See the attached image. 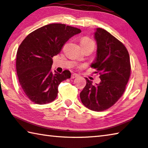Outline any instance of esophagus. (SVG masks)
I'll return each instance as SVG.
<instances>
[{"mask_svg": "<svg viewBox=\"0 0 148 148\" xmlns=\"http://www.w3.org/2000/svg\"><path fill=\"white\" fill-rule=\"evenodd\" d=\"M78 76H79L78 74H77L76 73H73V74H72V75H71V77H72V78H75V77H78Z\"/></svg>", "mask_w": 148, "mask_h": 148, "instance_id": "esophagus-1", "label": "esophagus"}]
</instances>
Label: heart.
I'll use <instances>...</instances> for the list:
<instances>
[{"label":"heart","mask_w":148,"mask_h":148,"mask_svg":"<svg viewBox=\"0 0 148 148\" xmlns=\"http://www.w3.org/2000/svg\"><path fill=\"white\" fill-rule=\"evenodd\" d=\"M80 44L81 45H84V44H93L95 45L94 42L91 39L89 38H87V37H85L81 40V42H80Z\"/></svg>","instance_id":"b5f03b06"}]
</instances>
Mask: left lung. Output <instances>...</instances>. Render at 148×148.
I'll list each match as a JSON object with an SVG mask.
<instances>
[{"instance_id": "1", "label": "left lung", "mask_w": 148, "mask_h": 148, "mask_svg": "<svg viewBox=\"0 0 148 148\" xmlns=\"http://www.w3.org/2000/svg\"><path fill=\"white\" fill-rule=\"evenodd\" d=\"M94 36L97 57L91 66L97 69L101 82L94 85L86 77V86L79 96L87 108L102 112L113 106L123 94L131 75V63L127 48L113 35L97 28Z\"/></svg>"}]
</instances>
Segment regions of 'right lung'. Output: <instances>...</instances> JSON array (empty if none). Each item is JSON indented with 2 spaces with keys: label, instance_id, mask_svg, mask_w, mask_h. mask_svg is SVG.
Masks as SVG:
<instances>
[{
  "label": "right lung",
  "instance_id": "1",
  "mask_svg": "<svg viewBox=\"0 0 148 148\" xmlns=\"http://www.w3.org/2000/svg\"><path fill=\"white\" fill-rule=\"evenodd\" d=\"M80 32V29L64 24H49L32 32L20 44L17 51V74L22 89L32 102L45 104L53 101L59 85L71 78L69 71L62 74L51 72L52 57L61 52L71 37Z\"/></svg>",
  "mask_w": 148,
  "mask_h": 148
}]
</instances>
